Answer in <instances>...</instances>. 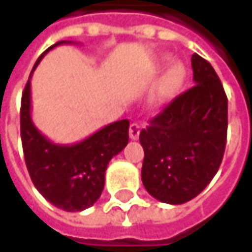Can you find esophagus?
Masks as SVG:
<instances>
[{
    "label": "esophagus",
    "mask_w": 252,
    "mask_h": 252,
    "mask_svg": "<svg viewBox=\"0 0 252 252\" xmlns=\"http://www.w3.org/2000/svg\"><path fill=\"white\" fill-rule=\"evenodd\" d=\"M140 129H141V126H138L137 123H132L129 126V138L131 140H137L138 135H140Z\"/></svg>",
    "instance_id": "obj_1"
}]
</instances>
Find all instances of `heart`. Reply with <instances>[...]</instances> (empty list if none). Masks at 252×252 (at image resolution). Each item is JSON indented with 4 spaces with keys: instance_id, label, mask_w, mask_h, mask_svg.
<instances>
[{
    "instance_id": "1",
    "label": "heart",
    "mask_w": 252,
    "mask_h": 252,
    "mask_svg": "<svg viewBox=\"0 0 252 252\" xmlns=\"http://www.w3.org/2000/svg\"><path fill=\"white\" fill-rule=\"evenodd\" d=\"M169 60H171L169 57H163L160 63L166 64ZM184 80H185L184 64L179 61H174L172 64H169V67L165 70V73L158 80V84H156V87L150 96V103L153 106H162L166 102H169L179 92Z\"/></svg>"
}]
</instances>
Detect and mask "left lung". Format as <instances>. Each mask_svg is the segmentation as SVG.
Listing matches in <instances>:
<instances>
[{
  "label": "left lung",
  "instance_id": "8db88e82",
  "mask_svg": "<svg viewBox=\"0 0 252 252\" xmlns=\"http://www.w3.org/2000/svg\"><path fill=\"white\" fill-rule=\"evenodd\" d=\"M194 83L140 132L144 150L141 181L168 204L197 197L216 175L225 153L227 97L209 61L194 54Z\"/></svg>",
  "mask_w": 252,
  "mask_h": 252
}]
</instances>
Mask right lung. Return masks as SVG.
<instances>
[{
	"instance_id": "right-lung-1",
	"label": "right lung",
	"mask_w": 252,
	"mask_h": 252,
	"mask_svg": "<svg viewBox=\"0 0 252 252\" xmlns=\"http://www.w3.org/2000/svg\"><path fill=\"white\" fill-rule=\"evenodd\" d=\"M61 43L67 40L48 48L36 61L32 73L45 54ZM30 77L20 109V134L29 175L36 189L51 204L65 212H81L100 197L109 160L128 144L129 121L112 123L71 146L55 144L40 134L32 121Z\"/></svg>"
}]
</instances>
